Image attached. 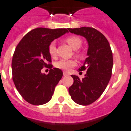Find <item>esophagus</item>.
Returning a JSON list of instances; mask_svg holds the SVG:
<instances>
[{
    "instance_id": "34e87169",
    "label": "esophagus",
    "mask_w": 131,
    "mask_h": 131,
    "mask_svg": "<svg viewBox=\"0 0 131 131\" xmlns=\"http://www.w3.org/2000/svg\"><path fill=\"white\" fill-rule=\"evenodd\" d=\"M63 75H64V76H67V75H68L67 73H66L65 71H64V72H63Z\"/></svg>"
}]
</instances>
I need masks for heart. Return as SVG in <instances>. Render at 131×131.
I'll return each instance as SVG.
<instances>
[{
    "label": "heart",
    "mask_w": 131,
    "mask_h": 131,
    "mask_svg": "<svg viewBox=\"0 0 131 131\" xmlns=\"http://www.w3.org/2000/svg\"><path fill=\"white\" fill-rule=\"evenodd\" d=\"M66 41L67 42L70 46L73 48L74 50H77L81 47L82 44V40L79 37L77 36H71L66 38ZM49 54L52 57H55L56 56V43L54 41H52L48 45V48ZM77 54L78 56H81V53L77 52ZM76 61L75 60H64L61 59L55 63V67L59 69L63 70L64 71H69L71 69L74 67L76 65Z\"/></svg>",
    "instance_id": "1"
}]
</instances>
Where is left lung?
<instances>
[{
	"mask_svg": "<svg viewBox=\"0 0 131 131\" xmlns=\"http://www.w3.org/2000/svg\"><path fill=\"white\" fill-rule=\"evenodd\" d=\"M69 31L80 35L88 40V56L79 71H86L85 77L71 75L74 82L69 88V94L75 103L88 106L96 101L106 90L111 78L113 56L108 40L93 27L69 28Z\"/></svg>",
	"mask_w": 131,
	"mask_h": 131,
	"instance_id": "8db88e82",
	"label": "left lung"
}]
</instances>
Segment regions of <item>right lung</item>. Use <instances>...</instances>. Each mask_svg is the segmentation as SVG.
Wrapping results in <instances>:
<instances>
[{
  "label": "right lung",
  "mask_w": 131,
  "mask_h": 131,
  "mask_svg": "<svg viewBox=\"0 0 131 131\" xmlns=\"http://www.w3.org/2000/svg\"><path fill=\"white\" fill-rule=\"evenodd\" d=\"M69 32L67 29L38 27L23 36L14 52L12 78L16 89L26 102L39 106L48 102L55 87L62 77V71L52 69L48 48L50 43ZM43 67L51 69L42 74Z\"/></svg>",
  "instance_id": "1"
}]
</instances>
